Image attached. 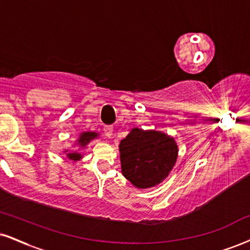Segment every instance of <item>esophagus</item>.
<instances>
[{
  "instance_id": "1",
  "label": "esophagus",
  "mask_w": 250,
  "mask_h": 250,
  "mask_svg": "<svg viewBox=\"0 0 250 250\" xmlns=\"http://www.w3.org/2000/svg\"><path fill=\"white\" fill-rule=\"evenodd\" d=\"M104 133H105L107 138L112 137V134H113V127H112V126H110V125L104 126Z\"/></svg>"
}]
</instances>
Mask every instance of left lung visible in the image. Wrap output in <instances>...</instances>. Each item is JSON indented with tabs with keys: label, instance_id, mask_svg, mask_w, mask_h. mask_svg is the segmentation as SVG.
Returning <instances> with one entry per match:
<instances>
[{
	"label": "left lung",
	"instance_id": "1",
	"mask_svg": "<svg viewBox=\"0 0 250 250\" xmlns=\"http://www.w3.org/2000/svg\"><path fill=\"white\" fill-rule=\"evenodd\" d=\"M122 174L138 189H148L168 177L178 156L171 135L133 127L119 144Z\"/></svg>",
	"mask_w": 250,
	"mask_h": 250
}]
</instances>
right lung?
<instances>
[{
    "label": "right lung",
    "instance_id": "right-lung-1",
    "mask_svg": "<svg viewBox=\"0 0 250 250\" xmlns=\"http://www.w3.org/2000/svg\"><path fill=\"white\" fill-rule=\"evenodd\" d=\"M98 137H100V133H97V132H91V131L82 132V133L79 135V138L75 141V145H78L79 149L78 150L64 149L63 153L66 154V156L68 158L69 161L78 162L83 158V154H82V152H80V150L87 148L88 144L94 139H96V138H98Z\"/></svg>",
    "mask_w": 250,
    "mask_h": 250
}]
</instances>
